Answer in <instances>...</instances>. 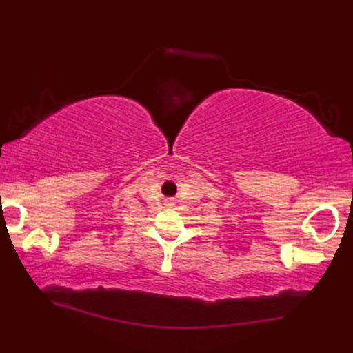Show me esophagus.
<instances>
[{"label":"esophagus","mask_w":353,"mask_h":353,"mask_svg":"<svg viewBox=\"0 0 353 353\" xmlns=\"http://www.w3.org/2000/svg\"><path fill=\"white\" fill-rule=\"evenodd\" d=\"M166 203H168V206H172L174 205V199H166Z\"/></svg>","instance_id":"esophagus-1"}]
</instances>
